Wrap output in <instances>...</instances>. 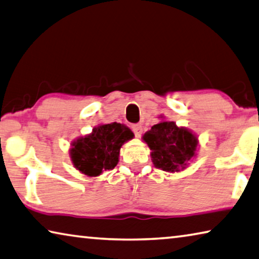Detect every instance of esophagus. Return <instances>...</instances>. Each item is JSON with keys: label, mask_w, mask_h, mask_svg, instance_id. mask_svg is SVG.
I'll return each mask as SVG.
<instances>
[{"label": "esophagus", "mask_w": 259, "mask_h": 259, "mask_svg": "<svg viewBox=\"0 0 259 259\" xmlns=\"http://www.w3.org/2000/svg\"><path fill=\"white\" fill-rule=\"evenodd\" d=\"M133 131L136 137H141V135L143 133V126L142 124H134L133 125Z\"/></svg>", "instance_id": "34e87169"}]
</instances>
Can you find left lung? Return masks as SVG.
<instances>
[{"mask_svg": "<svg viewBox=\"0 0 259 259\" xmlns=\"http://www.w3.org/2000/svg\"><path fill=\"white\" fill-rule=\"evenodd\" d=\"M143 141L151 150L155 168L179 173L194 161L198 147V137L173 121H161L143 135Z\"/></svg>", "mask_w": 259, "mask_h": 259, "instance_id": "left-lung-1", "label": "left lung"}]
</instances>
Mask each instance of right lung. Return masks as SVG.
I'll return each instance as SVG.
<instances>
[{"label":"right lung","mask_w":259,"mask_h":259,"mask_svg":"<svg viewBox=\"0 0 259 259\" xmlns=\"http://www.w3.org/2000/svg\"><path fill=\"white\" fill-rule=\"evenodd\" d=\"M134 136L133 131L121 123L98 125L91 134L71 142L69 154L72 165L90 178L99 176L117 165L122 145Z\"/></svg>","instance_id":"right-lung-1"}]
</instances>
